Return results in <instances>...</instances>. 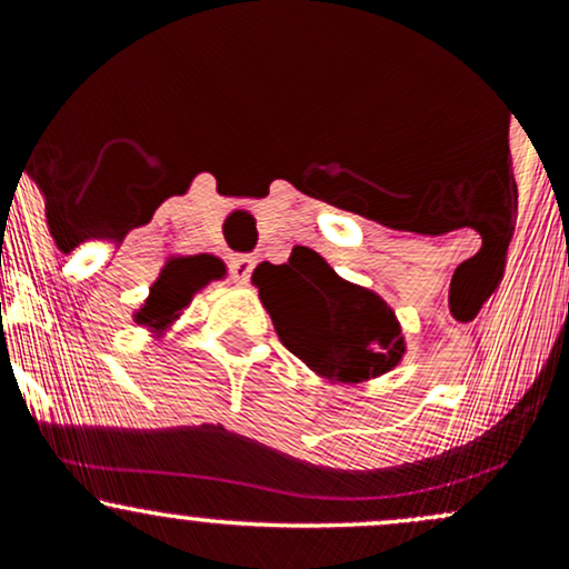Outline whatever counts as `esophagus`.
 Listing matches in <instances>:
<instances>
[{"label": "esophagus", "mask_w": 569, "mask_h": 569, "mask_svg": "<svg viewBox=\"0 0 569 569\" xmlns=\"http://www.w3.org/2000/svg\"><path fill=\"white\" fill-rule=\"evenodd\" d=\"M253 257H248V253H240V257H232L230 259V276H232V280L234 283H248V278H251V272H253Z\"/></svg>", "instance_id": "1"}]
</instances>
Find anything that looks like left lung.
I'll list each match as a JSON object with an SVG mask.
<instances>
[{"instance_id":"1","label":"left lung","mask_w":569,"mask_h":569,"mask_svg":"<svg viewBox=\"0 0 569 569\" xmlns=\"http://www.w3.org/2000/svg\"><path fill=\"white\" fill-rule=\"evenodd\" d=\"M251 280L280 342L326 380L380 377L407 350L388 302L339 278L312 248L293 246L289 262H262Z\"/></svg>"}]
</instances>
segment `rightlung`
I'll return each mask as SVG.
<instances>
[{
    "mask_svg": "<svg viewBox=\"0 0 569 569\" xmlns=\"http://www.w3.org/2000/svg\"><path fill=\"white\" fill-rule=\"evenodd\" d=\"M221 276H224V264L208 253L171 259L152 283L147 302L136 312V323L149 326L152 331H166L179 318V312L192 302L194 291Z\"/></svg>",
    "mask_w": 569,
    "mask_h": 569,
    "instance_id": "add662e5",
    "label": "right lung"
}]
</instances>
